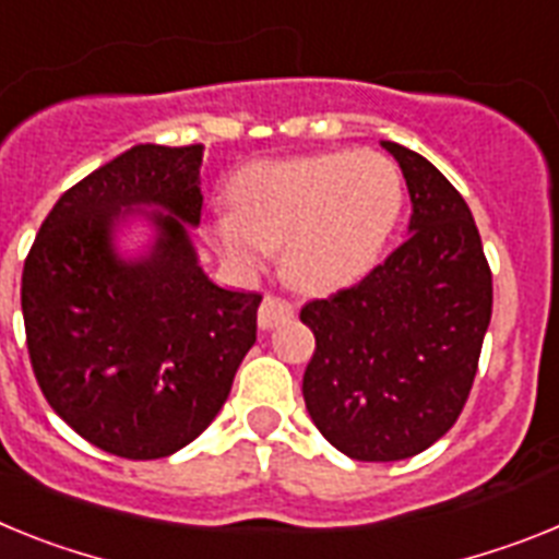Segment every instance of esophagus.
Segmentation results:
<instances>
[{"label": "esophagus", "mask_w": 559, "mask_h": 559, "mask_svg": "<svg viewBox=\"0 0 559 559\" xmlns=\"http://www.w3.org/2000/svg\"><path fill=\"white\" fill-rule=\"evenodd\" d=\"M295 318V307L293 304H286V300L281 298H273V295H266L264 300H261L259 307V326L261 329H275L278 323H284V320Z\"/></svg>", "instance_id": "esophagus-1"}]
</instances>
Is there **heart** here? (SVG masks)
I'll return each mask as SVG.
<instances>
[{"label": "heart", "mask_w": 559, "mask_h": 559, "mask_svg": "<svg viewBox=\"0 0 559 559\" xmlns=\"http://www.w3.org/2000/svg\"><path fill=\"white\" fill-rule=\"evenodd\" d=\"M233 213L207 227L222 259L245 275L281 250L304 293H334L377 264L405 207L400 165L382 152L261 159L230 179Z\"/></svg>", "instance_id": "obj_1"}]
</instances>
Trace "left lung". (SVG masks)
<instances>
[{"label": "left lung", "mask_w": 559, "mask_h": 559, "mask_svg": "<svg viewBox=\"0 0 559 559\" xmlns=\"http://www.w3.org/2000/svg\"><path fill=\"white\" fill-rule=\"evenodd\" d=\"M411 193L407 239L352 289L300 309L314 332L304 400L357 461H402L448 433L492 318V273L467 202L405 145L382 140Z\"/></svg>", "instance_id": "8db88e82"}]
</instances>
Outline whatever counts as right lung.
<instances>
[{
    "label": "right lung",
    "instance_id": "1",
    "mask_svg": "<svg viewBox=\"0 0 559 559\" xmlns=\"http://www.w3.org/2000/svg\"><path fill=\"white\" fill-rule=\"evenodd\" d=\"M202 145H134L58 199L24 261L22 314L38 388L78 436L120 459L191 444L255 343L259 293L199 266ZM138 257L117 250L132 221Z\"/></svg>",
    "mask_w": 559,
    "mask_h": 559
}]
</instances>
